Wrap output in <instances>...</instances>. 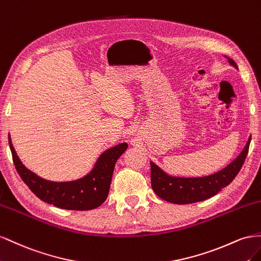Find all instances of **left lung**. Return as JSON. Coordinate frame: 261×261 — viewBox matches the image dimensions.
<instances>
[{
    "instance_id": "left-lung-1",
    "label": "left lung",
    "mask_w": 261,
    "mask_h": 261,
    "mask_svg": "<svg viewBox=\"0 0 261 261\" xmlns=\"http://www.w3.org/2000/svg\"><path fill=\"white\" fill-rule=\"evenodd\" d=\"M228 62L237 69L236 63L228 58ZM251 137L246 146L237 159L223 168L220 172L210 176L200 178H179L170 177L151 162V184L156 196L168 202L176 204H189L200 202L217 195L234 180L240 173L243 164L246 160L249 150Z\"/></svg>"
}]
</instances>
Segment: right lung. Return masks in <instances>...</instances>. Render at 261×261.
I'll use <instances>...</instances> for the list:
<instances>
[{"label": "right lung", "mask_w": 261, "mask_h": 261, "mask_svg": "<svg viewBox=\"0 0 261 261\" xmlns=\"http://www.w3.org/2000/svg\"><path fill=\"white\" fill-rule=\"evenodd\" d=\"M9 143L15 168L23 181L40 200L66 210L86 211L103 203L107 199L111 178L117 160L126 150L128 144L121 143L103 152L88 175L68 182L48 181L28 170L15 152L11 138Z\"/></svg>", "instance_id": "obj_1"}]
</instances>
